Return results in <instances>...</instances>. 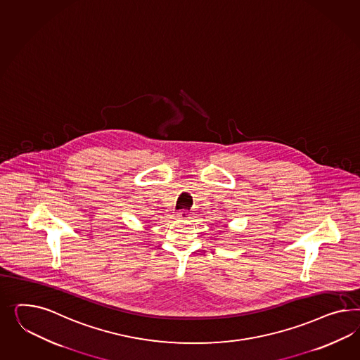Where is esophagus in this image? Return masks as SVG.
<instances>
[{"mask_svg":"<svg viewBox=\"0 0 360 360\" xmlns=\"http://www.w3.org/2000/svg\"><path fill=\"white\" fill-rule=\"evenodd\" d=\"M177 216H179V218H181V219H188V218H191V212H188V210H185V209H183V210H180L179 213H177Z\"/></svg>","mask_w":360,"mask_h":360,"instance_id":"esophagus-1","label":"esophagus"}]
</instances>
